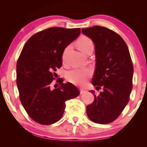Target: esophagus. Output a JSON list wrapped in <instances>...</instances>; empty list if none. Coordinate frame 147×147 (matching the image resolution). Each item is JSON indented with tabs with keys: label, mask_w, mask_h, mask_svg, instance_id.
<instances>
[{
	"label": "esophagus",
	"mask_w": 147,
	"mask_h": 147,
	"mask_svg": "<svg viewBox=\"0 0 147 147\" xmlns=\"http://www.w3.org/2000/svg\"><path fill=\"white\" fill-rule=\"evenodd\" d=\"M86 90H83V89H80V94H84V93L86 92Z\"/></svg>",
	"instance_id": "1"
}]
</instances>
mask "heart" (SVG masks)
I'll return each mask as SVG.
<instances>
[{"mask_svg":"<svg viewBox=\"0 0 147 147\" xmlns=\"http://www.w3.org/2000/svg\"><path fill=\"white\" fill-rule=\"evenodd\" d=\"M78 48L80 51L83 53L88 48L93 46L92 42L88 37L83 36L78 40L77 42ZM69 47H67L64 51L63 54V59L65 58L67 51L68 50ZM91 75V70L88 69H75L71 70L67 73V78L68 80L74 84H82L85 83L88 77Z\"/></svg>","mask_w":147,"mask_h":147,"instance_id":"obj_1","label":"heart"}]
</instances>
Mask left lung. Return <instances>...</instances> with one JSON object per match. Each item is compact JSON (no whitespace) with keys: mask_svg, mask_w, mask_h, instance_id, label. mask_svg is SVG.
<instances>
[{"mask_svg":"<svg viewBox=\"0 0 147 147\" xmlns=\"http://www.w3.org/2000/svg\"><path fill=\"white\" fill-rule=\"evenodd\" d=\"M82 32L94 44L96 69L92 84L99 90L94 102L86 107L88 118L99 124L116 119L129 100L134 69L129 51L119 35L104 27L94 26Z\"/></svg>","mask_w":147,"mask_h":147,"instance_id":"left-lung-1","label":"left lung"}]
</instances>
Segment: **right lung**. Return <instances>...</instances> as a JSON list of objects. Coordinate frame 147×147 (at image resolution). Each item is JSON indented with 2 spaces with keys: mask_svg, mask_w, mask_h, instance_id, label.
Here are the masks:
<instances>
[{
  "mask_svg": "<svg viewBox=\"0 0 147 147\" xmlns=\"http://www.w3.org/2000/svg\"><path fill=\"white\" fill-rule=\"evenodd\" d=\"M80 29L51 28L33 35L26 43L16 65L20 99L26 112L41 124L57 122L64 114L65 101L80 94L78 89L59 78L57 88L51 83L61 67L65 48L77 39Z\"/></svg>",
  "mask_w": 147,
  "mask_h": 147,
  "instance_id": "1",
  "label": "right lung"
}]
</instances>
